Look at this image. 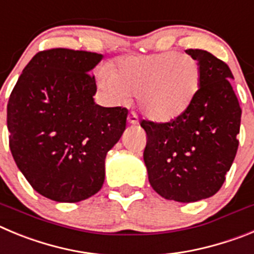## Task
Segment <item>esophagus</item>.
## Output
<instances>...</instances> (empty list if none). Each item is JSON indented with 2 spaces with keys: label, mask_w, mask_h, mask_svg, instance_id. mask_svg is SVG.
<instances>
[{
  "label": "esophagus",
  "mask_w": 254,
  "mask_h": 254,
  "mask_svg": "<svg viewBox=\"0 0 254 254\" xmlns=\"http://www.w3.org/2000/svg\"><path fill=\"white\" fill-rule=\"evenodd\" d=\"M127 123L131 125H136L139 123V119H138V115H136L135 113H130L129 115H127Z\"/></svg>",
  "instance_id": "34e87169"
}]
</instances>
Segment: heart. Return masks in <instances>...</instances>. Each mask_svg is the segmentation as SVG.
<instances>
[{
    "instance_id": "1",
    "label": "heart",
    "mask_w": 254,
    "mask_h": 254,
    "mask_svg": "<svg viewBox=\"0 0 254 254\" xmlns=\"http://www.w3.org/2000/svg\"><path fill=\"white\" fill-rule=\"evenodd\" d=\"M201 65L193 57L177 52L130 56L97 73V84L111 99L125 102L136 93L139 107L153 120L181 115L195 99Z\"/></svg>"
}]
</instances>
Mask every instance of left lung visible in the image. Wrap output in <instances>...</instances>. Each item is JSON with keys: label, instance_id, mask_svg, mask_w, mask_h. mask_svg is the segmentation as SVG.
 <instances>
[{"label": "left lung", "instance_id": "8db88e82", "mask_svg": "<svg viewBox=\"0 0 254 254\" xmlns=\"http://www.w3.org/2000/svg\"><path fill=\"white\" fill-rule=\"evenodd\" d=\"M201 65L195 99L168 123L141 120L147 132L144 163L149 184L167 200L195 202L215 195L238 149L242 109L232 70L206 50L187 49Z\"/></svg>", "mask_w": 254, "mask_h": 254}]
</instances>
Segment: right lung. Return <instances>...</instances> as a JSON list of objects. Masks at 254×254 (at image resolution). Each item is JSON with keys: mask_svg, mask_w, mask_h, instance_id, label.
Here are the masks:
<instances>
[{"mask_svg": "<svg viewBox=\"0 0 254 254\" xmlns=\"http://www.w3.org/2000/svg\"><path fill=\"white\" fill-rule=\"evenodd\" d=\"M102 54L64 48L33 57L7 104L10 149L36 192L78 202L105 181L107 152L127 127L125 107L95 104V76Z\"/></svg>", "mask_w": 254, "mask_h": 254, "instance_id": "add662e5", "label": "right lung"}]
</instances>
